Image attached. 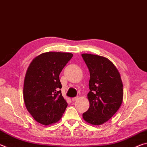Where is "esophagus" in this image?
Returning <instances> with one entry per match:
<instances>
[{
  "mask_svg": "<svg viewBox=\"0 0 147 147\" xmlns=\"http://www.w3.org/2000/svg\"><path fill=\"white\" fill-rule=\"evenodd\" d=\"M71 99H72V100H73V101H76V100H78V96H76V97H73V98H72Z\"/></svg>",
  "mask_w": 147,
  "mask_h": 147,
  "instance_id": "obj_1",
  "label": "esophagus"
}]
</instances>
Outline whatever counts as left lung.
Returning <instances> with one entry per match:
<instances>
[{"label":"left lung","instance_id":"obj_1","mask_svg":"<svg viewBox=\"0 0 147 147\" xmlns=\"http://www.w3.org/2000/svg\"><path fill=\"white\" fill-rule=\"evenodd\" d=\"M82 56L90 73L89 108L82 116L87 123L100 125L120 108L123 100V82L117 69L108 58L91 54Z\"/></svg>","mask_w":147,"mask_h":147}]
</instances>
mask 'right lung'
<instances>
[{"instance_id": "right-lung-1", "label": "right lung", "mask_w": 147, "mask_h": 147, "mask_svg": "<svg viewBox=\"0 0 147 147\" xmlns=\"http://www.w3.org/2000/svg\"><path fill=\"white\" fill-rule=\"evenodd\" d=\"M73 56L68 53H43L32 60L27 69L24 104L32 117L43 125L58 122L67 107L61 94L59 75Z\"/></svg>"}]
</instances>
